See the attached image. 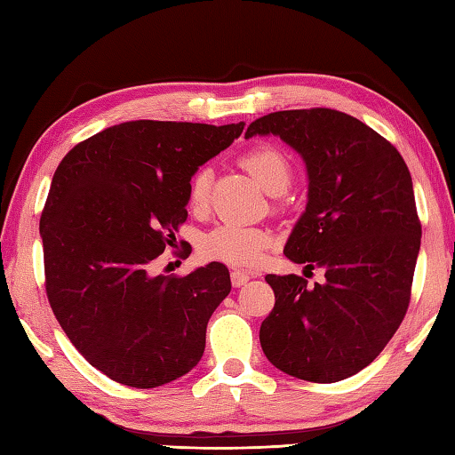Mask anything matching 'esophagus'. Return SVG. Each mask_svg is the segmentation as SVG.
<instances>
[{
	"mask_svg": "<svg viewBox=\"0 0 455 455\" xmlns=\"http://www.w3.org/2000/svg\"><path fill=\"white\" fill-rule=\"evenodd\" d=\"M251 279V275L249 273H244V271H233L230 273V281H233V284L235 287H243V284Z\"/></svg>",
	"mask_w": 455,
	"mask_h": 455,
	"instance_id": "1",
	"label": "esophagus"
}]
</instances>
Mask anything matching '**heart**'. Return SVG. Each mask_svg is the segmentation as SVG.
<instances>
[{
	"instance_id": "obj_1",
	"label": "heart",
	"mask_w": 455,
	"mask_h": 455,
	"mask_svg": "<svg viewBox=\"0 0 455 455\" xmlns=\"http://www.w3.org/2000/svg\"><path fill=\"white\" fill-rule=\"evenodd\" d=\"M241 164L268 195H283L289 188L292 166L279 146L267 142L252 146L241 156ZM209 195L211 172L198 168L188 182V206L192 211H203L209 204ZM271 244L273 235L267 228L225 222L204 235L200 241V252L206 259L233 267H255L265 259Z\"/></svg>"
}]
</instances>
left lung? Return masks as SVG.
<instances>
[{"instance_id":"left-lung-1","label":"left lung","mask_w":455,"mask_h":455,"mask_svg":"<svg viewBox=\"0 0 455 455\" xmlns=\"http://www.w3.org/2000/svg\"><path fill=\"white\" fill-rule=\"evenodd\" d=\"M301 154L309 200L284 257L325 271L267 275L275 309L260 325L267 359L292 377L333 383L359 373L402 325L421 243L411 174L402 154L363 122L331 108L283 110L251 122Z\"/></svg>"}]
</instances>
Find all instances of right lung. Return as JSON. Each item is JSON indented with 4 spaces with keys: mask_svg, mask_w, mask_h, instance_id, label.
Returning a JSON list of instances; mask_svg holds the SVG:
<instances>
[{
    "mask_svg": "<svg viewBox=\"0 0 455 455\" xmlns=\"http://www.w3.org/2000/svg\"><path fill=\"white\" fill-rule=\"evenodd\" d=\"M243 128L124 122L76 144L53 172L40 219L45 295L74 347L110 379L158 387L203 357L228 268L154 276L150 267L188 217L190 176Z\"/></svg>",
    "mask_w": 455,
    "mask_h": 455,
    "instance_id": "add662e5",
    "label": "right lung"
}]
</instances>
